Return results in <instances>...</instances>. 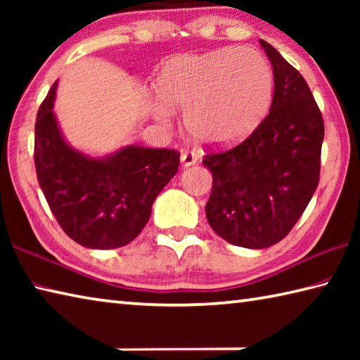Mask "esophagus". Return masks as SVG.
I'll return each mask as SVG.
<instances>
[{
    "label": "esophagus",
    "mask_w": 360,
    "mask_h": 360,
    "mask_svg": "<svg viewBox=\"0 0 360 360\" xmlns=\"http://www.w3.org/2000/svg\"><path fill=\"white\" fill-rule=\"evenodd\" d=\"M181 162L184 167H191V165H193V163H197V155H195L191 150H184L181 154Z\"/></svg>",
    "instance_id": "esophagus-1"
}]
</instances>
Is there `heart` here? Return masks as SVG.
Listing matches in <instances>:
<instances>
[{"mask_svg": "<svg viewBox=\"0 0 360 360\" xmlns=\"http://www.w3.org/2000/svg\"><path fill=\"white\" fill-rule=\"evenodd\" d=\"M275 77L268 60L252 47H227L203 56L173 58L157 77L167 106L186 109L187 130L205 144L245 139L270 109ZM160 117L168 109L155 108Z\"/></svg>", "mask_w": 360, "mask_h": 360, "instance_id": "1", "label": "heart"}]
</instances>
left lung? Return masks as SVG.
<instances>
[{
	"instance_id": "left-lung-1",
	"label": "left lung",
	"mask_w": 360,
	"mask_h": 360,
	"mask_svg": "<svg viewBox=\"0 0 360 360\" xmlns=\"http://www.w3.org/2000/svg\"><path fill=\"white\" fill-rule=\"evenodd\" d=\"M270 58L275 94L270 112L245 141L208 152L212 173L206 203L211 229L235 246L276 245L303 214L321 173L324 120L307 81L275 47L260 39Z\"/></svg>"
}]
</instances>
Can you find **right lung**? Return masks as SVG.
I'll return each mask as SVG.
<instances>
[{"mask_svg":"<svg viewBox=\"0 0 360 360\" xmlns=\"http://www.w3.org/2000/svg\"><path fill=\"white\" fill-rule=\"evenodd\" d=\"M57 82L41 103L34 125V167L41 191L60 227L90 249L129 245L148 224L152 203L178 173L179 152L127 146L92 158L60 133L53 100Z\"/></svg>","mask_w":360,"mask_h":360,"instance_id":"add662e5","label":"right lung"}]
</instances>
